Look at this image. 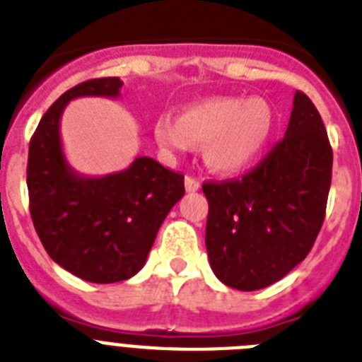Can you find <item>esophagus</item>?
Instances as JSON below:
<instances>
[{
	"instance_id": "1",
	"label": "esophagus",
	"mask_w": 362,
	"mask_h": 362,
	"mask_svg": "<svg viewBox=\"0 0 362 362\" xmlns=\"http://www.w3.org/2000/svg\"><path fill=\"white\" fill-rule=\"evenodd\" d=\"M184 184H185V189L189 191V193H193V191H199L200 189V182L197 180V178H193V177H185Z\"/></svg>"
}]
</instances>
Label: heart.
<instances>
[{"mask_svg": "<svg viewBox=\"0 0 362 362\" xmlns=\"http://www.w3.org/2000/svg\"><path fill=\"white\" fill-rule=\"evenodd\" d=\"M273 127L275 112L264 98L216 96L185 107L177 122L158 118L155 140L169 153L202 146L207 168L218 175H237L259 158Z\"/></svg>", "mask_w": 362, "mask_h": 362, "instance_id": "1", "label": "heart"}]
</instances>
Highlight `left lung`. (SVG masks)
I'll return each instance as SVG.
<instances>
[{"mask_svg": "<svg viewBox=\"0 0 362 362\" xmlns=\"http://www.w3.org/2000/svg\"><path fill=\"white\" fill-rule=\"evenodd\" d=\"M332 163L322 118L297 90L284 138L257 168L202 184L209 204L206 250L218 281L255 291L306 259L325 222Z\"/></svg>", "mask_w": 362, "mask_h": 362, "instance_id": "obj_1", "label": "left lung"}]
</instances>
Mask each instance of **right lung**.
<instances>
[{
    "label": "right lung",
    "instance_id": "1",
    "mask_svg": "<svg viewBox=\"0 0 362 362\" xmlns=\"http://www.w3.org/2000/svg\"><path fill=\"white\" fill-rule=\"evenodd\" d=\"M120 78H96L69 89L49 107L29 144L27 187L36 233L62 268L94 284L136 275L163 218L184 197V175L149 156L125 171L81 177L62 149L59 118L80 96H120Z\"/></svg>",
    "mask_w": 362,
    "mask_h": 362
}]
</instances>
